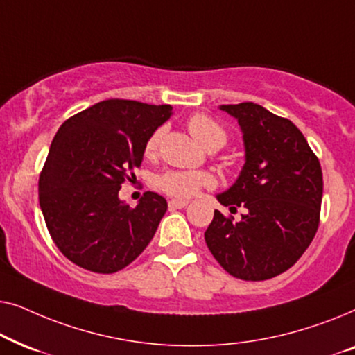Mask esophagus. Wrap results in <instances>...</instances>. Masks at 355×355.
<instances>
[{
	"label": "esophagus",
	"mask_w": 355,
	"mask_h": 355,
	"mask_svg": "<svg viewBox=\"0 0 355 355\" xmlns=\"http://www.w3.org/2000/svg\"><path fill=\"white\" fill-rule=\"evenodd\" d=\"M168 205H169V208H171V210H176V208L187 207L189 200H179V198H174V200H169Z\"/></svg>",
	"instance_id": "esophagus-1"
}]
</instances>
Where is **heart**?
Wrapping results in <instances>:
<instances>
[{
    "label": "heart",
    "instance_id": "b5f03b06",
    "mask_svg": "<svg viewBox=\"0 0 355 355\" xmlns=\"http://www.w3.org/2000/svg\"><path fill=\"white\" fill-rule=\"evenodd\" d=\"M187 129L193 135V139L198 140L203 147H223L226 144V130L223 125L210 116L197 113L192 114L187 119ZM162 130H155L147 140L145 152L152 155L158 147ZM213 182L211 176L203 171H168L158 178V187L168 196L178 198H189L196 196L198 189L210 186Z\"/></svg>",
    "mask_w": 355,
    "mask_h": 355
}]
</instances>
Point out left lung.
<instances>
[{
    "mask_svg": "<svg viewBox=\"0 0 355 355\" xmlns=\"http://www.w3.org/2000/svg\"><path fill=\"white\" fill-rule=\"evenodd\" d=\"M220 110L241 125L245 163L237 181L216 198L230 210L244 207L245 215L234 221L215 210L205 242L236 278H275L302 257L318 230L322 166L289 119L252 101Z\"/></svg>",
    "mask_w": 355,
    "mask_h": 355,
    "instance_id": "8db88e82",
    "label": "left lung"
}]
</instances>
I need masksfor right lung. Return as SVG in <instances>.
<instances>
[{
  "label": "right lung",
  "mask_w": 355,
  "mask_h": 355,
  "mask_svg": "<svg viewBox=\"0 0 355 355\" xmlns=\"http://www.w3.org/2000/svg\"><path fill=\"white\" fill-rule=\"evenodd\" d=\"M171 114V105L111 98L58 129L38 179V200L51 239L72 263L116 273L152 241L166 200L145 192L129 207L119 189L135 179L147 140Z\"/></svg>",
  "instance_id": "1"
}]
</instances>
